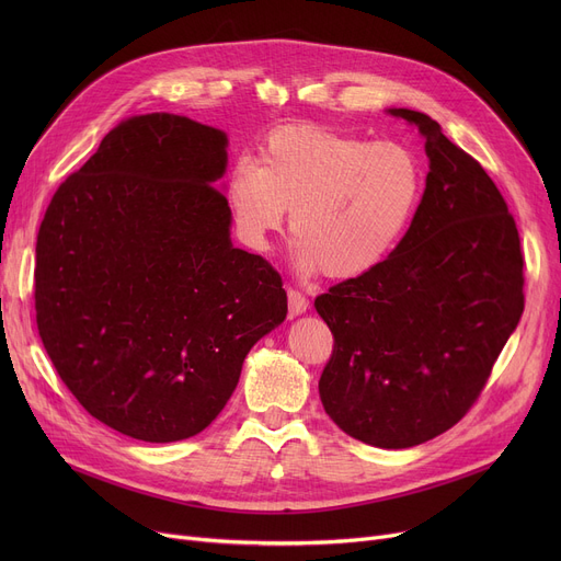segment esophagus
Returning <instances> with one entry per match:
<instances>
[{"instance_id": "obj_1", "label": "esophagus", "mask_w": 561, "mask_h": 561, "mask_svg": "<svg viewBox=\"0 0 561 561\" xmlns=\"http://www.w3.org/2000/svg\"><path fill=\"white\" fill-rule=\"evenodd\" d=\"M309 309V300L302 296L300 290L296 288H288V311L290 316H300Z\"/></svg>"}]
</instances>
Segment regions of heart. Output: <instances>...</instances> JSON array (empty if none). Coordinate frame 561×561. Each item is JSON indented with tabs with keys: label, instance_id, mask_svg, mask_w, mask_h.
<instances>
[{
	"label": "heart",
	"instance_id": "b5f03b06",
	"mask_svg": "<svg viewBox=\"0 0 561 561\" xmlns=\"http://www.w3.org/2000/svg\"><path fill=\"white\" fill-rule=\"evenodd\" d=\"M423 182V163L407 142L302 125L265 138L256 163H236L227 199L252 250L271 248L290 209L298 268L355 279L396 248Z\"/></svg>",
	"mask_w": 561,
	"mask_h": 561
}]
</instances>
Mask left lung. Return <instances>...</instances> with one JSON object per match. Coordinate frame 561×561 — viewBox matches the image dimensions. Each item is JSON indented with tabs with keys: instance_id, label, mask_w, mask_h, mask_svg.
Instances as JSON below:
<instances>
[{
	"instance_id": "8db88e82",
	"label": "left lung",
	"mask_w": 561,
	"mask_h": 561,
	"mask_svg": "<svg viewBox=\"0 0 561 561\" xmlns=\"http://www.w3.org/2000/svg\"><path fill=\"white\" fill-rule=\"evenodd\" d=\"M425 138V193L398 248L313 307L334 334L318 391L328 416L377 448L459 423L516 330L523 254L507 202L430 115L389 108Z\"/></svg>"
}]
</instances>
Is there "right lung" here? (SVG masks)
Here are the masks:
<instances>
[{
	"label": "right lung",
	"instance_id": "add662e5",
	"mask_svg": "<svg viewBox=\"0 0 561 561\" xmlns=\"http://www.w3.org/2000/svg\"><path fill=\"white\" fill-rule=\"evenodd\" d=\"M227 134L134 115L58 186L36 243V322L79 404L147 444L199 434L282 325L273 265L231 245Z\"/></svg>",
	"mask_w": 561,
	"mask_h": 561
}]
</instances>
